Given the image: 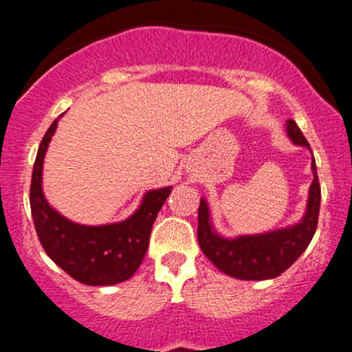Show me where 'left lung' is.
<instances>
[{
  "instance_id": "8db88e82",
  "label": "left lung",
  "mask_w": 352,
  "mask_h": 352,
  "mask_svg": "<svg viewBox=\"0 0 352 352\" xmlns=\"http://www.w3.org/2000/svg\"><path fill=\"white\" fill-rule=\"evenodd\" d=\"M286 135L294 145L308 148L313 153L308 140L301 134L294 120H286ZM311 170H313V182L309 185L305 215L298 223L273 232L235 238L220 235L212 223L207 200L200 199L197 238L205 256L220 272L238 280H272L286 272L308 248L318 227L321 187H319L314 157L311 159Z\"/></svg>"
}]
</instances>
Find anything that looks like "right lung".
Listing matches in <instances>:
<instances>
[{"label": "right lung", "instance_id": "right-lung-1", "mask_svg": "<svg viewBox=\"0 0 352 352\" xmlns=\"http://www.w3.org/2000/svg\"><path fill=\"white\" fill-rule=\"evenodd\" d=\"M60 114L44 134L31 180L30 204L36 233L44 252L76 281L89 286L122 283L137 272L148 248L152 225L172 187L145 192L139 208L122 221L80 225L60 215L43 192V164Z\"/></svg>", "mask_w": 352, "mask_h": 352}]
</instances>
